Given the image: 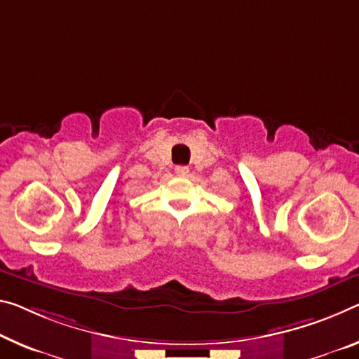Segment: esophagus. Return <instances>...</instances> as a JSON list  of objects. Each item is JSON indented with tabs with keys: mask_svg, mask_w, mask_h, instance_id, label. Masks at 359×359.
I'll return each instance as SVG.
<instances>
[{
	"mask_svg": "<svg viewBox=\"0 0 359 359\" xmlns=\"http://www.w3.org/2000/svg\"><path fill=\"white\" fill-rule=\"evenodd\" d=\"M189 172H190V170H189V168H187V166H177V168H175V174L180 175V177H187V175H189Z\"/></svg>",
	"mask_w": 359,
	"mask_h": 359,
	"instance_id": "34e87169",
	"label": "esophagus"
}]
</instances>
